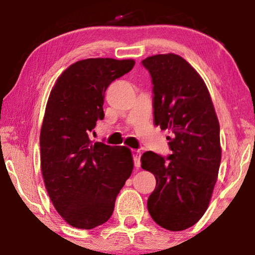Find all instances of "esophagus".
I'll use <instances>...</instances> for the list:
<instances>
[{
	"label": "esophagus",
	"instance_id": "obj_1",
	"mask_svg": "<svg viewBox=\"0 0 255 255\" xmlns=\"http://www.w3.org/2000/svg\"><path fill=\"white\" fill-rule=\"evenodd\" d=\"M132 156H133V163H135V166L139 167L140 166L141 150L140 149H132Z\"/></svg>",
	"mask_w": 255,
	"mask_h": 255
}]
</instances>
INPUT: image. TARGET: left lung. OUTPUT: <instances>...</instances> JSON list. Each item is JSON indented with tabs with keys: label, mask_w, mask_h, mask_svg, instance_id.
<instances>
[{
	"label": "left lung",
	"mask_w": 255,
	"mask_h": 255,
	"mask_svg": "<svg viewBox=\"0 0 255 255\" xmlns=\"http://www.w3.org/2000/svg\"><path fill=\"white\" fill-rule=\"evenodd\" d=\"M153 82L154 123L167 130L172 154L141 155V169L155 175L147 200L154 222L169 231L191 227L204 216L222 159L219 123L206 83L175 54L149 56L143 62Z\"/></svg>",
	"instance_id": "left-lung-1"
}]
</instances>
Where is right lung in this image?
I'll return each mask as SVG.
<instances>
[{
  "label": "right lung",
  "instance_id": "right-lung-1",
  "mask_svg": "<svg viewBox=\"0 0 255 255\" xmlns=\"http://www.w3.org/2000/svg\"><path fill=\"white\" fill-rule=\"evenodd\" d=\"M133 59L88 58L67 67L47 101L40 130V167L55 209L80 230L105 224L130 176L133 162L126 146L90 140L102 120L108 86L127 74Z\"/></svg>",
  "mask_w": 255,
  "mask_h": 255
}]
</instances>
